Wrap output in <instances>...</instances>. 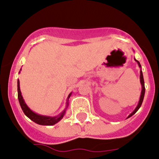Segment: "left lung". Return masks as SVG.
Masks as SVG:
<instances>
[{
    "label": "left lung",
    "instance_id": "8db88e82",
    "mask_svg": "<svg viewBox=\"0 0 159 159\" xmlns=\"http://www.w3.org/2000/svg\"><path fill=\"white\" fill-rule=\"evenodd\" d=\"M135 61H136V62H138V66H139V67H141V64H140V62H138V60H136V59H135ZM140 81H141V86H142V90H141V97H140L139 103H138V107H137L135 108V110H134V111L133 112L131 113V114H130L129 116H128V117H131V116L134 115V114L135 113H136L137 111H138V109H139V108L141 107V104H142L143 99H144V92H145V87H144V78H143V74H142V71H141V72H140Z\"/></svg>",
    "mask_w": 159,
    "mask_h": 159
}]
</instances>
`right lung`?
<instances>
[{
	"label": "right lung",
	"mask_w": 159,
	"mask_h": 159,
	"mask_svg": "<svg viewBox=\"0 0 159 159\" xmlns=\"http://www.w3.org/2000/svg\"><path fill=\"white\" fill-rule=\"evenodd\" d=\"M19 80H18V100H19L20 105H21V107L22 109L23 112L25 114L27 117L29 119H31L32 121H34V123L38 124V125H47V126H51V125H54L55 124H56L57 122H59L61 119L63 117L64 114H65V111L61 113L59 116L57 117H46V116H42L39 115V114H35V113L32 112L29 108L28 107V106L26 105V103H25L24 100H23V97L21 96V90H20V86H19ZM71 93L69 95L68 100L70 98ZM67 105H68V101H67Z\"/></svg>",
	"instance_id": "obj_1"
}]
</instances>
